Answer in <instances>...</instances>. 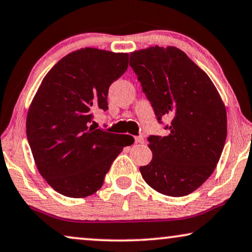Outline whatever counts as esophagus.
Returning <instances> with one entry per match:
<instances>
[{
    "label": "esophagus",
    "instance_id": "1",
    "mask_svg": "<svg viewBox=\"0 0 252 252\" xmlns=\"http://www.w3.org/2000/svg\"><path fill=\"white\" fill-rule=\"evenodd\" d=\"M135 142H136V143H143V142H144V136H143V135L136 136V137H135Z\"/></svg>",
    "mask_w": 252,
    "mask_h": 252
}]
</instances>
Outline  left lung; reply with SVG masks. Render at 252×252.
Segmentation results:
<instances>
[{"label":"left lung","mask_w":252,"mask_h":252,"mask_svg":"<svg viewBox=\"0 0 252 252\" xmlns=\"http://www.w3.org/2000/svg\"><path fill=\"white\" fill-rule=\"evenodd\" d=\"M129 65L158 122L170 118L166 136L151 135L153 159L141 166L151 188L181 197L213 173L227 136V113L209 75L177 47H149L130 53Z\"/></svg>","instance_id":"obj_1"}]
</instances>
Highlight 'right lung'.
Listing matches in <instances>:
<instances>
[{
  "mask_svg": "<svg viewBox=\"0 0 252 252\" xmlns=\"http://www.w3.org/2000/svg\"><path fill=\"white\" fill-rule=\"evenodd\" d=\"M128 67V54L81 48L46 74L31 103L26 134L44 180L72 198L102 187L112 161L133 144L126 134L95 129L93 113L108 110L110 85Z\"/></svg>",
  "mask_w": 252,
  "mask_h": 252,
  "instance_id": "1",
  "label": "right lung"
}]
</instances>
